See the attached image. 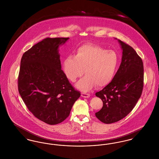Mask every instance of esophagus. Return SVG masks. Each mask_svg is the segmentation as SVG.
<instances>
[{
	"label": "esophagus",
	"instance_id": "obj_1",
	"mask_svg": "<svg viewBox=\"0 0 159 159\" xmlns=\"http://www.w3.org/2000/svg\"><path fill=\"white\" fill-rule=\"evenodd\" d=\"M81 96L82 98H89L90 95L89 94H87V93H82L81 94Z\"/></svg>",
	"mask_w": 159,
	"mask_h": 159
}]
</instances>
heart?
I'll return each mask as SVG.
<instances>
[{"label":"heart","mask_w":159,"mask_h":159,"mask_svg":"<svg viewBox=\"0 0 159 159\" xmlns=\"http://www.w3.org/2000/svg\"><path fill=\"white\" fill-rule=\"evenodd\" d=\"M119 62L117 53L102 47L87 43L80 47L76 55H69L63 61V69L67 78L73 82L86 74L77 84L76 87L87 91L97 85H108L112 80Z\"/></svg>","instance_id":"b5f03b06"}]
</instances>
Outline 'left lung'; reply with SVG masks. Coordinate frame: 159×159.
Returning <instances> with one entry per match:
<instances>
[{"label":"left lung","mask_w":159,"mask_h":159,"mask_svg":"<svg viewBox=\"0 0 159 159\" xmlns=\"http://www.w3.org/2000/svg\"><path fill=\"white\" fill-rule=\"evenodd\" d=\"M122 49V62L112 80L96 96L103 107L96 113L102 122L110 124L126 117L134 108L143 88V64L131 46L118 40Z\"/></svg>","instance_id":"8db88e82"}]
</instances>
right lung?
<instances>
[{
    "label": "right lung",
    "mask_w": 159,
    "mask_h": 159,
    "mask_svg": "<svg viewBox=\"0 0 159 159\" xmlns=\"http://www.w3.org/2000/svg\"><path fill=\"white\" fill-rule=\"evenodd\" d=\"M69 38H46L22 56L18 89L26 106L38 119L49 125L70 115L80 93L61 70L59 48Z\"/></svg>",
    "instance_id": "1"
}]
</instances>
